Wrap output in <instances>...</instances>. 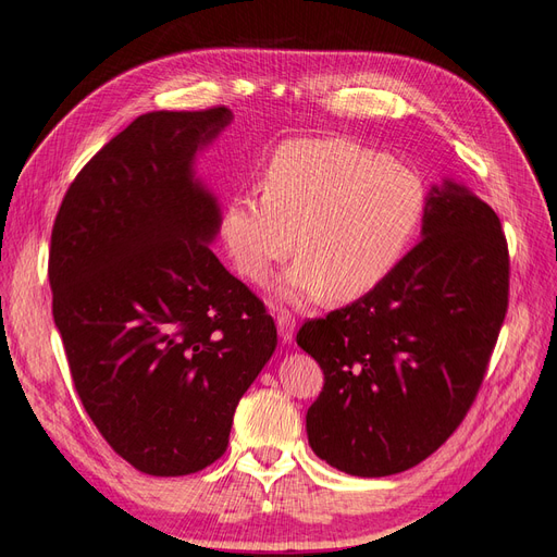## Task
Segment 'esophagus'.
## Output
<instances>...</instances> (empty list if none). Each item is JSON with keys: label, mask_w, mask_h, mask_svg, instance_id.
Instances as JSON below:
<instances>
[{"label": "esophagus", "mask_w": 557, "mask_h": 557, "mask_svg": "<svg viewBox=\"0 0 557 557\" xmlns=\"http://www.w3.org/2000/svg\"><path fill=\"white\" fill-rule=\"evenodd\" d=\"M277 332L282 341H292L296 334V320L289 310H280L277 312Z\"/></svg>", "instance_id": "1"}]
</instances>
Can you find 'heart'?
<instances>
[{
    "instance_id": "obj_1",
    "label": "heart",
    "mask_w": 557,
    "mask_h": 557,
    "mask_svg": "<svg viewBox=\"0 0 557 557\" xmlns=\"http://www.w3.org/2000/svg\"><path fill=\"white\" fill-rule=\"evenodd\" d=\"M261 188L263 195L227 202L221 235L253 284H263L296 245L301 256L277 287L294 304L324 294L352 301L376 289L403 261L425 211L414 169L338 136L282 143Z\"/></svg>"
}]
</instances>
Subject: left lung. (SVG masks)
I'll list each match as a JSON object with an SVG mask.
<instances>
[{
    "label": "left lung",
    "mask_w": 557,
    "mask_h": 557,
    "mask_svg": "<svg viewBox=\"0 0 557 557\" xmlns=\"http://www.w3.org/2000/svg\"><path fill=\"white\" fill-rule=\"evenodd\" d=\"M508 268L494 209L454 181L433 185L419 245L376 289L296 334L324 374L306 414L312 451L348 475L386 478L445 445L487 372Z\"/></svg>",
    "instance_id": "1"
}]
</instances>
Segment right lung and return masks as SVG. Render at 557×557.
<instances>
[{"instance_id": "right-lung-1", "label": "right lung", "mask_w": 557, "mask_h": 557, "mask_svg": "<svg viewBox=\"0 0 557 557\" xmlns=\"http://www.w3.org/2000/svg\"><path fill=\"white\" fill-rule=\"evenodd\" d=\"M231 120L223 106L136 117L70 183L51 231L75 391L108 445L157 478L221 459L277 346L261 298L209 249L221 209L193 164Z\"/></svg>"}]
</instances>
